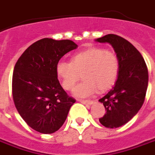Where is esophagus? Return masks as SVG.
<instances>
[{
  "instance_id": "34e87169",
  "label": "esophagus",
  "mask_w": 155,
  "mask_h": 155,
  "mask_svg": "<svg viewBox=\"0 0 155 155\" xmlns=\"http://www.w3.org/2000/svg\"><path fill=\"white\" fill-rule=\"evenodd\" d=\"M79 101L83 104H87V105H91V104H93V101L91 100H82V99H80Z\"/></svg>"
}]
</instances>
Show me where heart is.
<instances>
[{"label": "heart", "instance_id": "heart-1", "mask_svg": "<svg viewBox=\"0 0 155 155\" xmlns=\"http://www.w3.org/2000/svg\"><path fill=\"white\" fill-rule=\"evenodd\" d=\"M120 64L115 52L102 48H91L80 52L71 58V62L60 61L57 64V74L66 91H72L81 74L84 81L74 90V95L85 97L98 90L107 91L115 84Z\"/></svg>", "mask_w": 155, "mask_h": 155}]
</instances>
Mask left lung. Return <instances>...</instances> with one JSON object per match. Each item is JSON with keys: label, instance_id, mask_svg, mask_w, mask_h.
Segmentation results:
<instances>
[{"label": "left lung", "instance_id": "left-lung-1", "mask_svg": "<svg viewBox=\"0 0 155 155\" xmlns=\"http://www.w3.org/2000/svg\"><path fill=\"white\" fill-rule=\"evenodd\" d=\"M109 43L118 57V78L111 91L101 97L106 113L99 118L106 127H118L129 122L144 102L149 82V72L142 54L127 40L116 34L96 39Z\"/></svg>", "mask_w": 155, "mask_h": 155}]
</instances>
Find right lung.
Listing matches in <instances>:
<instances>
[{
  "label": "right lung",
  "mask_w": 155,
  "mask_h": 155,
  "mask_svg": "<svg viewBox=\"0 0 155 155\" xmlns=\"http://www.w3.org/2000/svg\"><path fill=\"white\" fill-rule=\"evenodd\" d=\"M77 45L69 39L43 38L30 45L15 64L12 97L26 123L41 134L61 127L75 99L59 84L57 64Z\"/></svg>",
  "instance_id": "add662e5"
}]
</instances>
